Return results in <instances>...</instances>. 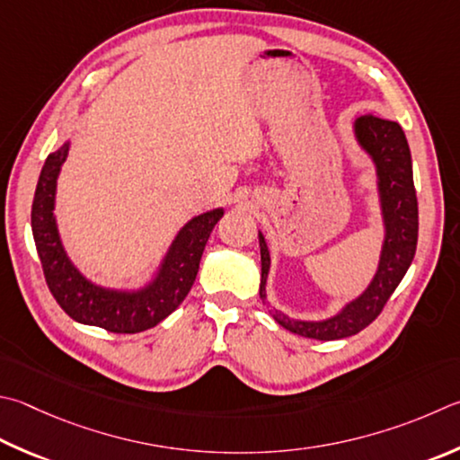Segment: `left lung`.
Returning a JSON list of instances; mask_svg holds the SVG:
<instances>
[{"mask_svg":"<svg viewBox=\"0 0 460 460\" xmlns=\"http://www.w3.org/2000/svg\"><path fill=\"white\" fill-rule=\"evenodd\" d=\"M354 137L376 166L378 197L384 221V243L378 270L360 296L348 302L341 310L325 320H294L278 310H270L273 320L291 333L314 340H340L354 336L380 315L390 296L411 267L416 241H419V203L412 181V158L404 130L398 122L384 120L378 116H362L354 122ZM261 249V286L259 297L267 302V275L271 257L263 233L259 231Z\"/></svg>","mask_w":460,"mask_h":460,"instance_id":"8db88e82","label":"left lung"}]
</instances>
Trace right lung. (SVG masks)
Listing matches in <instances>:
<instances>
[{"label":"right lung","mask_w":460,"mask_h":460,"mask_svg":"<svg viewBox=\"0 0 460 460\" xmlns=\"http://www.w3.org/2000/svg\"><path fill=\"white\" fill-rule=\"evenodd\" d=\"M70 143L48 155L31 205V233L48 288L72 320L98 325L114 333H137L155 328L181 305L193 288L205 245L223 207L190 219L172 239L155 278L140 289H111L90 281L70 261L58 231L54 205L58 174L68 156Z\"/></svg>","instance_id":"add662e5"}]
</instances>
